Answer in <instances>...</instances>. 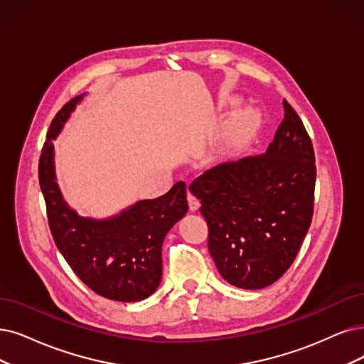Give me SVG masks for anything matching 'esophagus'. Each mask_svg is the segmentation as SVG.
Listing matches in <instances>:
<instances>
[{"label":"esophagus","instance_id":"34e87169","mask_svg":"<svg viewBox=\"0 0 364 364\" xmlns=\"http://www.w3.org/2000/svg\"><path fill=\"white\" fill-rule=\"evenodd\" d=\"M188 206H190L191 212H196L200 208V201L197 197H194L191 193H188Z\"/></svg>","mask_w":364,"mask_h":364}]
</instances>
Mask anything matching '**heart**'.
<instances>
[{
	"mask_svg": "<svg viewBox=\"0 0 364 364\" xmlns=\"http://www.w3.org/2000/svg\"><path fill=\"white\" fill-rule=\"evenodd\" d=\"M255 125V119H254V114L250 112H242L237 116V127L242 129V132H250Z\"/></svg>",
	"mask_w": 364,
	"mask_h": 364,
	"instance_id": "heart-1",
	"label": "heart"
}]
</instances>
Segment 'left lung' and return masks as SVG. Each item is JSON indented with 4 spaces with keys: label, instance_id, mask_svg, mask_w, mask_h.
I'll use <instances>...</instances> for the list:
<instances>
[{
    "label": "left lung",
    "instance_id": "1",
    "mask_svg": "<svg viewBox=\"0 0 364 364\" xmlns=\"http://www.w3.org/2000/svg\"><path fill=\"white\" fill-rule=\"evenodd\" d=\"M284 110L263 155L212 167L190 185L209 227L208 246L218 272L243 289L278 281L293 264L312 221V141L287 100Z\"/></svg>",
    "mask_w": 364,
    "mask_h": 364
}]
</instances>
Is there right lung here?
Here are the masks:
<instances>
[{
  "instance_id": "add662e5",
  "label": "right lung",
  "mask_w": 364,
  "mask_h": 364,
  "mask_svg": "<svg viewBox=\"0 0 364 364\" xmlns=\"http://www.w3.org/2000/svg\"><path fill=\"white\" fill-rule=\"evenodd\" d=\"M82 98L70 100L56 113L40 155L38 181L49 227L68 266L94 293L116 301H139L149 297L161 282L163 240L188 212L186 185L181 181L164 196L140 200L107 220L77 215L56 183L52 140Z\"/></svg>"
}]
</instances>
